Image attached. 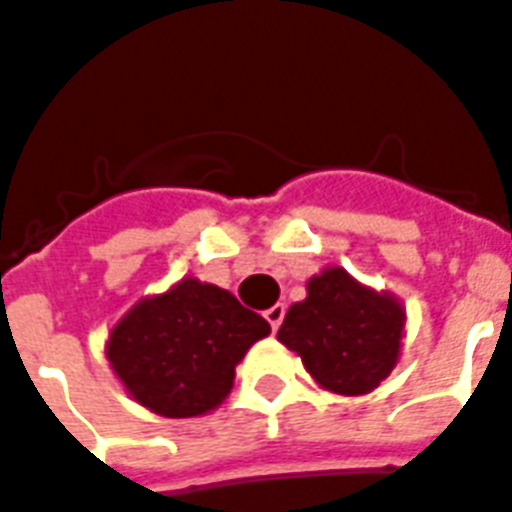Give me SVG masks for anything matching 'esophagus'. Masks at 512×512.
I'll use <instances>...</instances> for the list:
<instances>
[{
    "label": "esophagus",
    "mask_w": 512,
    "mask_h": 512,
    "mask_svg": "<svg viewBox=\"0 0 512 512\" xmlns=\"http://www.w3.org/2000/svg\"><path fill=\"white\" fill-rule=\"evenodd\" d=\"M266 320H268V325H271V328L276 331V328L282 325V320H285V306L274 304L271 309H266Z\"/></svg>",
    "instance_id": "esophagus-1"
}]
</instances>
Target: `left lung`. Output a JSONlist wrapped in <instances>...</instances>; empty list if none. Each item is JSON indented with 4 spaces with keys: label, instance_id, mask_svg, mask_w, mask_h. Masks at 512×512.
Masks as SVG:
<instances>
[{
    "label": "left lung",
    "instance_id": "obj_1",
    "mask_svg": "<svg viewBox=\"0 0 512 512\" xmlns=\"http://www.w3.org/2000/svg\"><path fill=\"white\" fill-rule=\"evenodd\" d=\"M407 309L388 290L361 285L342 266L306 282V298L287 309L276 339L312 380L339 396L372 393L396 369Z\"/></svg>",
    "mask_w": 512,
    "mask_h": 512
}]
</instances>
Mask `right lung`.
<instances>
[{"instance_id":"right-lung-1","label":"right lung","mask_w":512,"mask_h":512,"mask_svg":"<svg viewBox=\"0 0 512 512\" xmlns=\"http://www.w3.org/2000/svg\"><path fill=\"white\" fill-rule=\"evenodd\" d=\"M271 325L230 290L184 276L146 295L113 325L105 358L140 407L162 418H198L233 391L236 366Z\"/></svg>"}]
</instances>
